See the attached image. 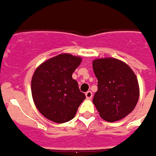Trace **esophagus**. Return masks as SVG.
I'll return each mask as SVG.
<instances>
[{
    "instance_id": "1",
    "label": "esophagus",
    "mask_w": 156,
    "mask_h": 156,
    "mask_svg": "<svg viewBox=\"0 0 156 156\" xmlns=\"http://www.w3.org/2000/svg\"><path fill=\"white\" fill-rule=\"evenodd\" d=\"M86 98H87V99H90V98H92V96H93V94H92V92L90 91V90H89V91H87L86 93Z\"/></svg>"
}]
</instances>
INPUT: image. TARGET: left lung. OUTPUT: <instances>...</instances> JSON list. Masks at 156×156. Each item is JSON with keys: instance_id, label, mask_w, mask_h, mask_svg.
Masks as SVG:
<instances>
[{"instance_id": "obj_1", "label": "left lung", "mask_w": 156, "mask_h": 156, "mask_svg": "<svg viewBox=\"0 0 156 156\" xmlns=\"http://www.w3.org/2000/svg\"><path fill=\"white\" fill-rule=\"evenodd\" d=\"M92 66L98 80L93 103L101 117L110 122L125 118L135 109L140 95L134 71L115 58L95 59Z\"/></svg>"}]
</instances>
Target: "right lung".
I'll list each match as a JSON object with an SVG mask.
<instances>
[{"mask_svg":"<svg viewBox=\"0 0 156 156\" xmlns=\"http://www.w3.org/2000/svg\"><path fill=\"white\" fill-rule=\"evenodd\" d=\"M81 58L60 54L36 68L31 79V94L37 110L55 123L72 120L86 95L72 74Z\"/></svg>","mask_w":156,"mask_h":156,"instance_id":"obj_1","label":"right lung"}]
</instances>
